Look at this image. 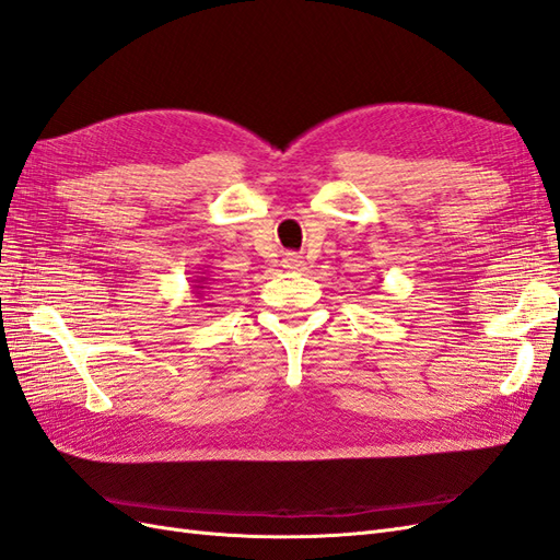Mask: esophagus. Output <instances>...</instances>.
I'll return each instance as SVG.
<instances>
[{
  "label": "esophagus",
  "instance_id": "obj_1",
  "mask_svg": "<svg viewBox=\"0 0 560 560\" xmlns=\"http://www.w3.org/2000/svg\"><path fill=\"white\" fill-rule=\"evenodd\" d=\"M282 266L287 270H308V264H306V259L301 257V254H284Z\"/></svg>",
  "mask_w": 560,
  "mask_h": 560
}]
</instances>
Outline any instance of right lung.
<instances>
[{
    "mask_svg": "<svg viewBox=\"0 0 560 560\" xmlns=\"http://www.w3.org/2000/svg\"><path fill=\"white\" fill-rule=\"evenodd\" d=\"M191 282V294H194V299H206V296H212L214 294V290H219V282L214 280V278H210V273H206V270H198V276H194V280H189Z\"/></svg>",
    "mask_w": 560,
    "mask_h": 560,
    "instance_id": "obj_1",
    "label": "right lung"
}]
</instances>
